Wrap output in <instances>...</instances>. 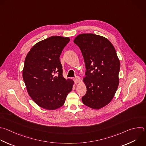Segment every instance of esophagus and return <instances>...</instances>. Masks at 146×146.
I'll use <instances>...</instances> for the list:
<instances>
[{
	"label": "esophagus",
	"instance_id": "34e87169",
	"mask_svg": "<svg viewBox=\"0 0 146 146\" xmlns=\"http://www.w3.org/2000/svg\"><path fill=\"white\" fill-rule=\"evenodd\" d=\"M73 80H74V82H75L76 84H77V83H78V82L80 81V77H78V76H77L76 77H75V78L73 79Z\"/></svg>",
	"mask_w": 146,
	"mask_h": 146
}]
</instances>
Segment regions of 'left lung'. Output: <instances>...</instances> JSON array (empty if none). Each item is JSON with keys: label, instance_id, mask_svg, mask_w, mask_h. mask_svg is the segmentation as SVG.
I'll return each mask as SVG.
<instances>
[{"label": "left lung", "instance_id": "obj_1", "mask_svg": "<svg viewBox=\"0 0 146 146\" xmlns=\"http://www.w3.org/2000/svg\"><path fill=\"white\" fill-rule=\"evenodd\" d=\"M74 43L80 48L86 69L83 81L87 91L82 102L100 109L113 99L119 83L120 64L115 48L106 38L90 33L79 34Z\"/></svg>", "mask_w": 146, "mask_h": 146}]
</instances>
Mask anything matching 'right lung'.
I'll return each mask as SVG.
<instances>
[{"instance_id": "obj_1", "label": "right lung", "mask_w": 146, "mask_h": 146, "mask_svg": "<svg viewBox=\"0 0 146 146\" xmlns=\"http://www.w3.org/2000/svg\"><path fill=\"white\" fill-rule=\"evenodd\" d=\"M69 37L52 36L34 44L26 56L23 79L29 96L40 107L54 110L62 107L74 81L62 76L60 57Z\"/></svg>"}]
</instances>
